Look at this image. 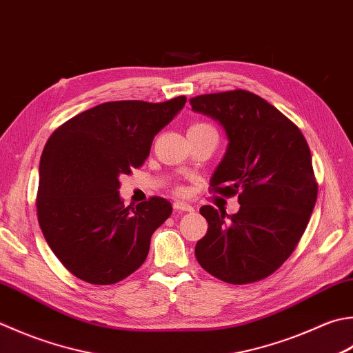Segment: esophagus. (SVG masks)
Listing matches in <instances>:
<instances>
[{"mask_svg":"<svg viewBox=\"0 0 353 353\" xmlns=\"http://www.w3.org/2000/svg\"><path fill=\"white\" fill-rule=\"evenodd\" d=\"M174 210H179V211H186V212L194 211V208H192L191 205L185 203V202H174Z\"/></svg>","mask_w":353,"mask_h":353,"instance_id":"1","label":"esophagus"}]
</instances>
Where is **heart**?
I'll return each mask as SVG.
<instances>
[{"label":"heart","mask_w":353,"mask_h":353,"mask_svg":"<svg viewBox=\"0 0 353 353\" xmlns=\"http://www.w3.org/2000/svg\"><path fill=\"white\" fill-rule=\"evenodd\" d=\"M203 128H212L211 125H208V123H203V122H200V123H194V125H191L190 128H188V131H194V130H203Z\"/></svg>","instance_id":"b5f03b06"}]
</instances>
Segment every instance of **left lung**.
<instances>
[{
    "instance_id": "8db88e82",
    "label": "left lung",
    "mask_w": 353,
    "mask_h": 353,
    "mask_svg": "<svg viewBox=\"0 0 353 353\" xmlns=\"http://www.w3.org/2000/svg\"><path fill=\"white\" fill-rule=\"evenodd\" d=\"M196 113L225 130L228 147L211 177V191L239 194L240 210L228 216L200 208L208 231L196 245L206 272L246 285L277 271L295 250L316 200L312 157L292 121L246 90L196 96Z\"/></svg>"
}]
</instances>
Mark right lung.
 <instances>
[{
  "instance_id": "1",
  "label": "right lung",
  "mask_w": 353,
  "mask_h": 353,
  "mask_svg": "<svg viewBox=\"0 0 353 353\" xmlns=\"http://www.w3.org/2000/svg\"><path fill=\"white\" fill-rule=\"evenodd\" d=\"M186 102H105L48 137L39 161L37 210L53 254L74 277L113 285L141 268L153 232L171 216L167 199L123 206L119 177L139 168L154 136Z\"/></svg>"
}]
</instances>
